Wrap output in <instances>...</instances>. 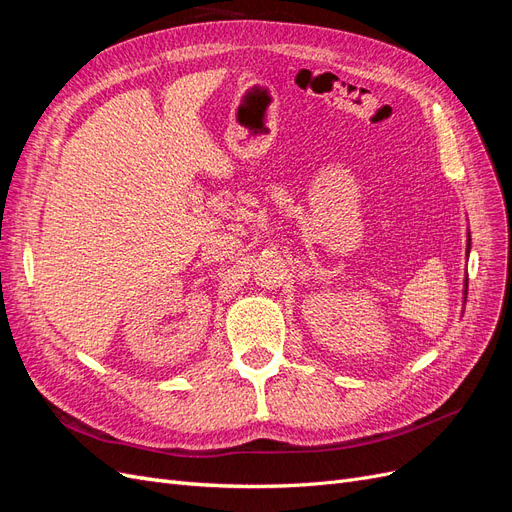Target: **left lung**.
<instances>
[{
    "mask_svg": "<svg viewBox=\"0 0 512 512\" xmlns=\"http://www.w3.org/2000/svg\"><path fill=\"white\" fill-rule=\"evenodd\" d=\"M470 247H472V239H470V232H468V243H466V256H470ZM468 297V275L466 280H463V303H466Z\"/></svg>",
    "mask_w": 512,
    "mask_h": 512,
    "instance_id": "obj_1",
    "label": "left lung"
}]
</instances>
